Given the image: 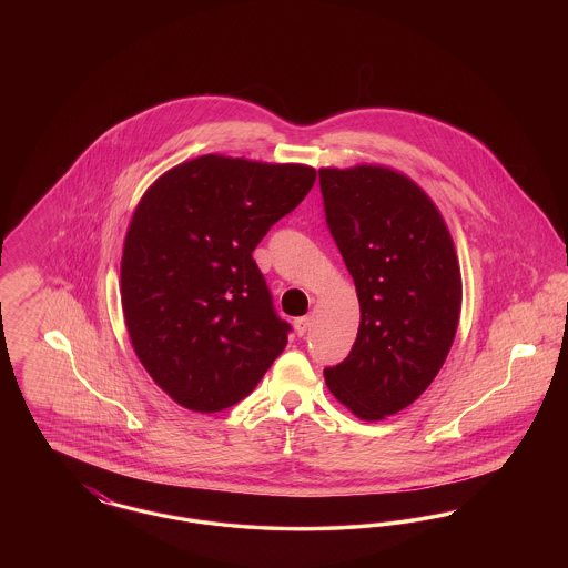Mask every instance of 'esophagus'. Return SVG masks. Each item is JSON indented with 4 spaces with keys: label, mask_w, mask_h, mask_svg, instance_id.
Listing matches in <instances>:
<instances>
[{
    "label": "esophagus",
    "mask_w": 568,
    "mask_h": 568,
    "mask_svg": "<svg viewBox=\"0 0 568 568\" xmlns=\"http://www.w3.org/2000/svg\"><path fill=\"white\" fill-rule=\"evenodd\" d=\"M294 325H296L297 336H304L308 332V327H311V317H297Z\"/></svg>",
    "instance_id": "esophagus-1"
}]
</instances>
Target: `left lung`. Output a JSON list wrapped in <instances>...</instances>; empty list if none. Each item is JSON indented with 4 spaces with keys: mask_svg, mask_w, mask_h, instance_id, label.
<instances>
[{
    "mask_svg": "<svg viewBox=\"0 0 568 568\" xmlns=\"http://www.w3.org/2000/svg\"><path fill=\"white\" fill-rule=\"evenodd\" d=\"M325 223L353 276L359 329L324 371L329 392L375 422L415 403L458 329L462 278L449 230L410 179L357 165L320 170Z\"/></svg>",
    "mask_w": 568,
    "mask_h": 568,
    "instance_id": "8db88e82",
    "label": "left lung"
}]
</instances>
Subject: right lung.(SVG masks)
Segmentation results:
<instances>
[{"label": "right lung", "mask_w": 568, "mask_h": 568, "mask_svg": "<svg viewBox=\"0 0 568 568\" xmlns=\"http://www.w3.org/2000/svg\"><path fill=\"white\" fill-rule=\"evenodd\" d=\"M313 183L308 165L202 155L140 200L121 260L123 315L142 366L179 405L241 403L285 349L292 325L253 251Z\"/></svg>", "instance_id": "1"}]
</instances>
